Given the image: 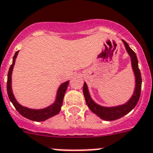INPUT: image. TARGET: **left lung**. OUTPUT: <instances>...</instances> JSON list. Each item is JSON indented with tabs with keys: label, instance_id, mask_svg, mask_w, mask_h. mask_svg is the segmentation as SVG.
I'll list each match as a JSON object with an SVG mask.
<instances>
[{
	"label": "left lung",
	"instance_id": "obj_1",
	"mask_svg": "<svg viewBox=\"0 0 153 153\" xmlns=\"http://www.w3.org/2000/svg\"><path fill=\"white\" fill-rule=\"evenodd\" d=\"M124 45L125 47L126 51L128 53L129 56L131 57V66L132 70L134 71V77H135V86L133 95L124 104L118 105L114 106H103L96 103L91 97L89 93V88L86 82H84L83 85V94L86 99V102L89 108L96 114L98 117L105 120H114L117 119L122 117L125 114H128L129 112L132 111L137 105L141 92V85H142V78H141L140 71L139 70L138 60L135 52L130 48L127 42L122 40Z\"/></svg>",
	"mask_w": 153,
	"mask_h": 153
}]
</instances>
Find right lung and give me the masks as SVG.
<instances>
[{
	"label": "right lung",
	"instance_id": "right-lung-1",
	"mask_svg": "<svg viewBox=\"0 0 153 153\" xmlns=\"http://www.w3.org/2000/svg\"><path fill=\"white\" fill-rule=\"evenodd\" d=\"M19 51H16L13 57V63L11 64L10 67L9 72H8L7 84L8 97H9L10 102H12L13 106L15 107V108L16 109V111L19 112L21 115L31 120H34V121H39H39H44V120L56 115L60 112L63 104L64 94H65L68 84H69V80L63 82L61 86L58 87L57 93H56L55 100H54L52 104L50 105L48 107L44 108L35 109L22 105L16 99L12 89V73L13 70V67L15 65L16 58L17 57Z\"/></svg>",
	"mask_w": 153,
	"mask_h": 153
}]
</instances>
